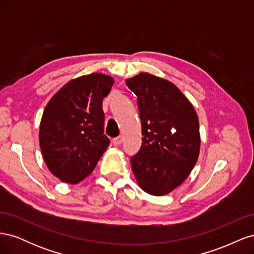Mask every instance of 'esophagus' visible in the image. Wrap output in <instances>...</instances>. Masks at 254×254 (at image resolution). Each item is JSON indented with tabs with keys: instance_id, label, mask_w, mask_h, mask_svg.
I'll list each match as a JSON object with an SVG mask.
<instances>
[{
	"instance_id": "obj_1",
	"label": "esophagus",
	"mask_w": 254,
	"mask_h": 254,
	"mask_svg": "<svg viewBox=\"0 0 254 254\" xmlns=\"http://www.w3.org/2000/svg\"><path fill=\"white\" fill-rule=\"evenodd\" d=\"M122 142H123V136L122 135H119V136H117V137H114V139L112 140V143L114 144V145H121L122 144Z\"/></svg>"
}]
</instances>
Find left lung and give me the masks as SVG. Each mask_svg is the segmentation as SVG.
I'll use <instances>...</instances> for the list:
<instances>
[{"label":"left lung","mask_w":254,"mask_h":254,"mask_svg":"<svg viewBox=\"0 0 254 254\" xmlns=\"http://www.w3.org/2000/svg\"><path fill=\"white\" fill-rule=\"evenodd\" d=\"M135 94L142 145L130 158L139 187L163 196L187 179L200 149L199 122L193 105L171 81L149 73L126 80Z\"/></svg>","instance_id":"left-lung-1"}]
</instances>
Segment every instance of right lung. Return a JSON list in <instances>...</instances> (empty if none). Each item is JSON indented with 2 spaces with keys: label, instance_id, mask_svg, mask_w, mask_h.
Here are the masks:
<instances>
[{
  "label": "right lung",
  "instance_id": "obj_1",
  "mask_svg": "<svg viewBox=\"0 0 254 254\" xmlns=\"http://www.w3.org/2000/svg\"><path fill=\"white\" fill-rule=\"evenodd\" d=\"M113 82L102 73L81 76L65 83L45 107L40 148L49 170L63 182L82 181L109 146L104 134L103 99Z\"/></svg>",
  "mask_w": 254,
  "mask_h": 254
}]
</instances>
